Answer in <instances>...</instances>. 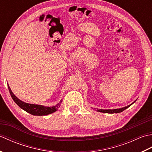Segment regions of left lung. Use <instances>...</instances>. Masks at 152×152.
I'll return each mask as SVG.
<instances>
[{
  "instance_id": "obj_1",
  "label": "left lung",
  "mask_w": 152,
  "mask_h": 152,
  "mask_svg": "<svg viewBox=\"0 0 152 152\" xmlns=\"http://www.w3.org/2000/svg\"><path fill=\"white\" fill-rule=\"evenodd\" d=\"M133 102L132 104L128 105L127 106H125V107H123L121 108H118V109H108V110H103V109H96V111L99 112H102V113H108V114H117V113H120L125 110V109H127V108L129 107L131 105H132L133 103L135 102Z\"/></svg>"
}]
</instances>
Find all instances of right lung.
Segmentation results:
<instances>
[{
    "label": "right lung",
    "instance_id": "1",
    "mask_svg": "<svg viewBox=\"0 0 152 152\" xmlns=\"http://www.w3.org/2000/svg\"><path fill=\"white\" fill-rule=\"evenodd\" d=\"M8 87L10 93L12 98L14 100V101L21 109L33 115H46L48 114H52V113L57 110L58 108L60 107L61 102H62V99H61L59 103H57L56 105L53 106H45L40 104H30V103H27L21 101L20 99H19L17 96L13 93L8 84Z\"/></svg>",
    "mask_w": 152,
    "mask_h": 152
}]
</instances>
